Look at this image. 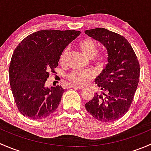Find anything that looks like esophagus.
Listing matches in <instances>:
<instances>
[{"mask_svg": "<svg viewBox=\"0 0 151 151\" xmlns=\"http://www.w3.org/2000/svg\"><path fill=\"white\" fill-rule=\"evenodd\" d=\"M73 88H76V89H80V90H83L84 89L85 87L83 86V85H74V86H73Z\"/></svg>", "mask_w": 151, "mask_h": 151, "instance_id": "esophagus-1", "label": "esophagus"}]
</instances>
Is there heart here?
Here are the masks:
<instances>
[{"mask_svg":"<svg viewBox=\"0 0 151 151\" xmlns=\"http://www.w3.org/2000/svg\"><path fill=\"white\" fill-rule=\"evenodd\" d=\"M77 47L80 49V51L83 52L85 57L88 58H92L95 56V60L97 64L99 66H103L106 61V54L96 55L98 51V47L95 41L92 39L87 38L80 41L77 44ZM68 52V49L65 48L60 53L59 57V63L61 65L65 64L67 55ZM94 77V74L91 70H78V71H74L68 75V78L74 83L79 85L86 84L88 82L91 81Z\"/></svg>","mask_w":151,"mask_h":151,"instance_id":"b5f03b06","label":"heart"}]
</instances>
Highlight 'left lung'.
Segmentation results:
<instances>
[{
    "label": "left lung",
    "mask_w": 151,
    "mask_h": 151,
    "mask_svg": "<svg viewBox=\"0 0 151 151\" xmlns=\"http://www.w3.org/2000/svg\"><path fill=\"white\" fill-rule=\"evenodd\" d=\"M85 34L101 42L108 53V63L96 79L102 91L85 104V109L101 122L122 118L130 108L139 79V63L127 39L107 29L87 30Z\"/></svg>",
    "instance_id": "left-lung-1"
}]
</instances>
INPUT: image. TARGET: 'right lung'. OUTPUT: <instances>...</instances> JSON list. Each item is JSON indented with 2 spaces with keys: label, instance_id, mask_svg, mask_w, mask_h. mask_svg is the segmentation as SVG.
<instances>
[{
  "label": "right lung",
  "instance_id": "add662e5",
  "mask_svg": "<svg viewBox=\"0 0 151 151\" xmlns=\"http://www.w3.org/2000/svg\"><path fill=\"white\" fill-rule=\"evenodd\" d=\"M77 30H42L25 37L12 55L9 74L12 94L22 115L43 119L56 110L64 93L60 85L45 86L60 53L75 39Z\"/></svg>",
  "mask_w": 151,
  "mask_h": 151
}]
</instances>
